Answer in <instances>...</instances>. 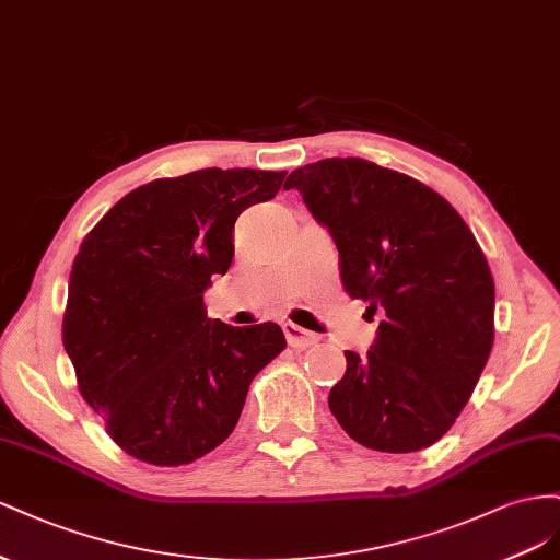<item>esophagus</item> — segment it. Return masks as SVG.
<instances>
[{"mask_svg":"<svg viewBox=\"0 0 560 560\" xmlns=\"http://www.w3.org/2000/svg\"><path fill=\"white\" fill-rule=\"evenodd\" d=\"M283 332H285V340H289V345L295 347V349H305V347H312V345L318 342V338H316L314 332L305 330V328L293 324V322H285L283 324Z\"/></svg>","mask_w":560,"mask_h":560,"instance_id":"esophagus-1","label":"esophagus"}]
</instances>
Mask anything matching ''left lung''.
<instances>
[{"label":"left lung","mask_w":560,"mask_h":560,"mask_svg":"<svg viewBox=\"0 0 560 560\" xmlns=\"http://www.w3.org/2000/svg\"><path fill=\"white\" fill-rule=\"evenodd\" d=\"M283 189L328 228L349 298L382 314L369 354L345 351L330 412L365 448H429L467 406L492 349L494 281L476 236L439 191L359 156L295 168Z\"/></svg>","instance_id":"left-lung-1"}]
</instances>
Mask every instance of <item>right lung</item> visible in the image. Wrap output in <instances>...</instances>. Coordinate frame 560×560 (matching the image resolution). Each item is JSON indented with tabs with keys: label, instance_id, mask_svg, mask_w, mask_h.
I'll return each instance as SVG.
<instances>
[{
	"label": "right lung",
	"instance_id": "obj_1",
	"mask_svg": "<svg viewBox=\"0 0 560 560\" xmlns=\"http://www.w3.org/2000/svg\"><path fill=\"white\" fill-rule=\"evenodd\" d=\"M285 171L201 168L129 191L79 246L62 345L84 401L124 453L189 465L225 441L253 377L285 338L206 316L203 291L234 258V222L277 197Z\"/></svg>",
	"mask_w": 560,
	"mask_h": 560
}]
</instances>
